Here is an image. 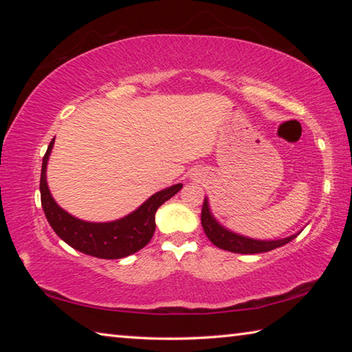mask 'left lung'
Masks as SVG:
<instances>
[{
	"mask_svg": "<svg viewBox=\"0 0 352 352\" xmlns=\"http://www.w3.org/2000/svg\"><path fill=\"white\" fill-rule=\"evenodd\" d=\"M201 226H204V231L208 236V239H210L214 245L222 250H226V252L241 253V254H256V253L270 252V250L285 245V243L294 241L295 237L300 234V231H298V233L283 237V239L262 241V239H253V237H247L239 233H234V231L226 228V226H223L216 217L212 216L208 197H205L204 208H201Z\"/></svg>",
	"mask_w": 352,
	"mask_h": 352,
	"instance_id": "1",
	"label": "left lung"
}]
</instances>
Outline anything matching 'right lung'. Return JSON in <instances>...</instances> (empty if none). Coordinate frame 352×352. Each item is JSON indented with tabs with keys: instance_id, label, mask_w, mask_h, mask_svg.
I'll return each instance as SVG.
<instances>
[{
	"instance_id": "right-lung-1",
	"label": "right lung",
	"mask_w": 352,
	"mask_h": 352,
	"mask_svg": "<svg viewBox=\"0 0 352 352\" xmlns=\"http://www.w3.org/2000/svg\"><path fill=\"white\" fill-rule=\"evenodd\" d=\"M54 140L52 138L47 146L41 163L40 195L41 208L56 234L77 252L100 259H121L146 247L155 231V212L166 200L174 197L183 184L178 183L158 190L135 211L111 222H88L77 219L57 205L47 188L46 166L54 147Z\"/></svg>"
}]
</instances>
